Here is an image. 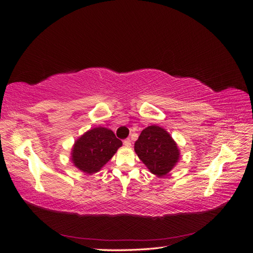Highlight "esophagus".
Here are the masks:
<instances>
[{
  "instance_id": "1",
  "label": "esophagus",
  "mask_w": 253,
  "mask_h": 253,
  "mask_svg": "<svg viewBox=\"0 0 253 253\" xmlns=\"http://www.w3.org/2000/svg\"><path fill=\"white\" fill-rule=\"evenodd\" d=\"M124 144L126 145V147L128 148V147H131V145H132V141L127 138V139H126V140L124 141Z\"/></svg>"
}]
</instances>
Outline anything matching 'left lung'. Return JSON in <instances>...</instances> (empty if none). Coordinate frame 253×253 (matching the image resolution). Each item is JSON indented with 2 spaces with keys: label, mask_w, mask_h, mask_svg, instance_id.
Listing matches in <instances>:
<instances>
[{
  "label": "left lung",
  "mask_w": 253,
  "mask_h": 253,
  "mask_svg": "<svg viewBox=\"0 0 253 253\" xmlns=\"http://www.w3.org/2000/svg\"><path fill=\"white\" fill-rule=\"evenodd\" d=\"M134 150L148 170L158 177L172 171L180 158L177 143L169 132L156 125L142 129Z\"/></svg>",
  "instance_id": "obj_1"
}]
</instances>
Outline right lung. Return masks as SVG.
I'll use <instances>...</instances> for the list:
<instances>
[{
    "label": "right lung",
    "mask_w": 253,
    "mask_h": 253,
    "mask_svg": "<svg viewBox=\"0 0 253 253\" xmlns=\"http://www.w3.org/2000/svg\"><path fill=\"white\" fill-rule=\"evenodd\" d=\"M121 145V140L116 138L112 129L96 126L75 140L71 160L81 172L93 175L108 164Z\"/></svg>",
    "instance_id": "right-lung-1"
}]
</instances>
